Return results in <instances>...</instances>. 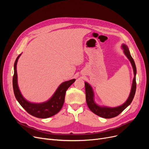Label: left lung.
<instances>
[{
    "label": "left lung",
    "mask_w": 149,
    "mask_h": 149,
    "mask_svg": "<svg viewBox=\"0 0 149 149\" xmlns=\"http://www.w3.org/2000/svg\"><path fill=\"white\" fill-rule=\"evenodd\" d=\"M122 48L124 50V53L126 55L127 58L130 61L133 70H134V78L133 79L131 91L129 98L126 100V102L122 105L115 107H109L106 106H100L97 104L95 103L94 101V93H93V89L91 85L87 82H85V92H86V103L88 107L90 110L95 114L98 116L102 117L104 118H112L113 117L118 116L120 113H121L130 104L134 98L136 88V68L135 66V61L132 57L130 54L128 47L126 45H122Z\"/></svg>",
    "instance_id": "obj_1"
}]
</instances>
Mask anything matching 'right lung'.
<instances>
[{
  "instance_id": "1",
  "label": "right lung",
  "mask_w": 149,
  "mask_h": 149,
  "mask_svg": "<svg viewBox=\"0 0 149 149\" xmlns=\"http://www.w3.org/2000/svg\"><path fill=\"white\" fill-rule=\"evenodd\" d=\"M19 56L15 61L14 65V75L13 79V86L14 95L19 104L30 115L38 118H47L57 114L63 105L65 93L67 89L69 88L75 81L72 79L62 83L55 92L52 97L46 102L42 103H31L25 100L22 96L19 89L17 84V63Z\"/></svg>"
}]
</instances>
